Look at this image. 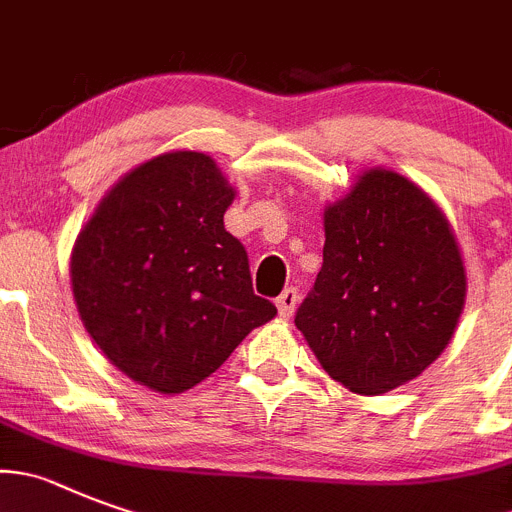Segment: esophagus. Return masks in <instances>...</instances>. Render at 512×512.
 I'll return each instance as SVG.
<instances>
[{
	"label": "esophagus",
	"mask_w": 512,
	"mask_h": 512,
	"mask_svg": "<svg viewBox=\"0 0 512 512\" xmlns=\"http://www.w3.org/2000/svg\"><path fill=\"white\" fill-rule=\"evenodd\" d=\"M297 302H299V292L294 287H287L284 292L279 294V297H276V309H279L281 317H292Z\"/></svg>",
	"instance_id": "obj_1"
}]
</instances>
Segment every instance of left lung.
<instances>
[{
  "instance_id": "1",
  "label": "left lung",
  "mask_w": 512,
  "mask_h": 512,
  "mask_svg": "<svg viewBox=\"0 0 512 512\" xmlns=\"http://www.w3.org/2000/svg\"><path fill=\"white\" fill-rule=\"evenodd\" d=\"M467 294L442 210L391 170H368L325 208L322 269L297 309L322 368L378 396L424 373L454 335Z\"/></svg>"
}]
</instances>
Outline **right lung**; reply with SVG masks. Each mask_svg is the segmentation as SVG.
Instances as JSON below:
<instances>
[{
	"instance_id": "right-lung-1",
	"label": "right lung",
	"mask_w": 512,
	"mask_h": 512,
	"mask_svg": "<svg viewBox=\"0 0 512 512\" xmlns=\"http://www.w3.org/2000/svg\"><path fill=\"white\" fill-rule=\"evenodd\" d=\"M233 195L208 154H159L111 187L75 241L78 314L131 381L159 393L198 386L276 314L225 231Z\"/></svg>"
}]
</instances>
